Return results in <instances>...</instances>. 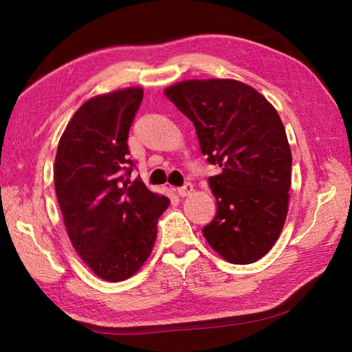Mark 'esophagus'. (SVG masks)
Wrapping results in <instances>:
<instances>
[{"label":"esophagus","instance_id":"1","mask_svg":"<svg viewBox=\"0 0 352 352\" xmlns=\"http://www.w3.org/2000/svg\"><path fill=\"white\" fill-rule=\"evenodd\" d=\"M192 190H194V184L186 182V183L183 184V186H180V188L177 189V194L180 195V197H188V195L192 194Z\"/></svg>","mask_w":352,"mask_h":352}]
</instances>
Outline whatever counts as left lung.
Wrapping results in <instances>:
<instances>
[{
  "label": "left lung",
  "mask_w": 352,
  "mask_h": 352,
  "mask_svg": "<svg viewBox=\"0 0 352 352\" xmlns=\"http://www.w3.org/2000/svg\"><path fill=\"white\" fill-rule=\"evenodd\" d=\"M192 121L200 151L219 174L210 177L217 214L206 242L233 264L270 252L287 216L292 153L278 111L261 93L231 79L186 80L164 90Z\"/></svg>",
  "instance_id": "left-lung-1"
}]
</instances>
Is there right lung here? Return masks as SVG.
Here are the masks:
<instances>
[{
  "instance_id": "1",
  "label": "right lung",
  "mask_w": 352,
  "mask_h": 352,
  "mask_svg": "<svg viewBox=\"0 0 352 352\" xmlns=\"http://www.w3.org/2000/svg\"><path fill=\"white\" fill-rule=\"evenodd\" d=\"M142 88L87 100L58 141L54 183L69 241L83 262L105 281L135 275L157 239L158 217L169 199L153 194L129 158V132Z\"/></svg>"
}]
</instances>
